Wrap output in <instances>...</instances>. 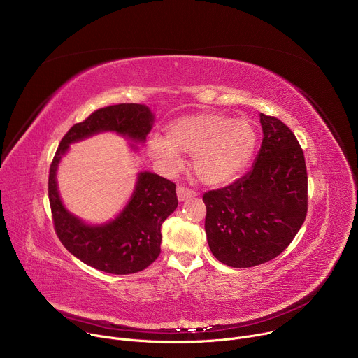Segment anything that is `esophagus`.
<instances>
[{
	"label": "esophagus",
	"instance_id": "obj_1",
	"mask_svg": "<svg viewBox=\"0 0 358 358\" xmlns=\"http://www.w3.org/2000/svg\"><path fill=\"white\" fill-rule=\"evenodd\" d=\"M196 194L194 192V191H191V189H188V188H185V187H177V196H178V201H185V199H188V198H191V196H195Z\"/></svg>",
	"mask_w": 358,
	"mask_h": 358
}]
</instances>
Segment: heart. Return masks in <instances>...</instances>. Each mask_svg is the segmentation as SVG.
<instances>
[{
    "instance_id": "b5f03b06",
    "label": "heart",
    "mask_w": 358,
    "mask_h": 358,
    "mask_svg": "<svg viewBox=\"0 0 358 358\" xmlns=\"http://www.w3.org/2000/svg\"><path fill=\"white\" fill-rule=\"evenodd\" d=\"M258 144V131L246 119L232 120L220 113L188 115L166 127V138L151 137L148 151L170 169L180 166V152L192 156L196 178L207 185L235 180L249 166Z\"/></svg>"
}]
</instances>
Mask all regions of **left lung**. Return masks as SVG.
<instances>
[{"label": "left lung", "mask_w": 358, "mask_h": 358, "mask_svg": "<svg viewBox=\"0 0 358 358\" xmlns=\"http://www.w3.org/2000/svg\"><path fill=\"white\" fill-rule=\"evenodd\" d=\"M262 145L252 170L202 195L206 232L214 257L231 268H252L280 255L308 213L303 150L279 119L259 115Z\"/></svg>", "instance_id": "obj_1"}]
</instances>
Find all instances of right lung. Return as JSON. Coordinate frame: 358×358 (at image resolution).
<instances>
[{"mask_svg":"<svg viewBox=\"0 0 358 358\" xmlns=\"http://www.w3.org/2000/svg\"><path fill=\"white\" fill-rule=\"evenodd\" d=\"M155 115L137 103L113 105L93 112L64 136L49 169L48 194L54 225L64 246L83 264L113 275H129L145 269L157 259L162 225L176 211V184L155 173L140 171L124 208L110 221L87 224L64 206L57 173L71 144L99 133H116L137 152L155 124Z\"/></svg>","mask_w":358,"mask_h":358,"instance_id":"obj_1","label":"right lung"}]
</instances>
